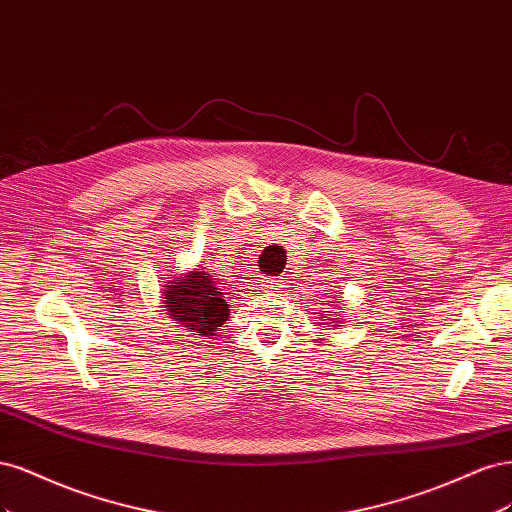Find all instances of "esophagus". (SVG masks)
Segmentation results:
<instances>
[{"label": "esophagus", "mask_w": 512, "mask_h": 512, "mask_svg": "<svg viewBox=\"0 0 512 512\" xmlns=\"http://www.w3.org/2000/svg\"><path fill=\"white\" fill-rule=\"evenodd\" d=\"M261 287L263 289H270V291H278V289L285 287V283H283V280H278V278H263L261 280Z\"/></svg>", "instance_id": "34e87169"}]
</instances>
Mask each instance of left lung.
Segmentation results:
<instances>
[{
  "label": "left lung",
  "instance_id": "left-lung-1",
  "mask_svg": "<svg viewBox=\"0 0 512 512\" xmlns=\"http://www.w3.org/2000/svg\"><path fill=\"white\" fill-rule=\"evenodd\" d=\"M325 312H327V310H325ZM317 315H321V312H317ZM321 317H323V315H321ZM323 321H329V317H327V319H323ZM323 325H325V323H323Z\"/></svg>",
  "mask_w": 512,
  "mask_h": 512
}]
</instances>
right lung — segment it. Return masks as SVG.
Masks as SVG:
<instances>
[{
	"instance_id": "obj_1",
	"label": "right lung",
	"mask_w": 512,
	"mask_h": 512,
	"mask_svg": "<svg viewBox=\"0 0 512 512\" xmlns=\"http://www.w3.org/2000/svg\"><path fill=\"white\" fill-rule=\"evenodd\" d=\"M170 317L195 336H214L229 317V304L225 300L223 283H217L206 272H191L178 283L163 291Z\"/></svg>"
}]
</instances>
